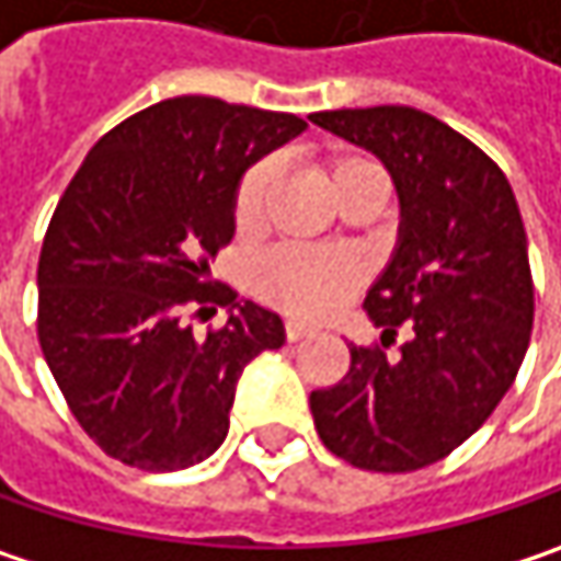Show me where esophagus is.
<instances>
[{"instance_id": "1", "label": "esophagus", "mask_w": 561, "mask_h": 561, "mask_svg": "<svg viewBox=\"0 0 561 561\" xmlns=\"http://www.w3.org/2000/svg\"><path fill=\"white\" fill-rule=\"evenodd\" d=\"M314 328H308V324H298V321H285V340L288 343H295V340H305V336H311Z\"/></svg>"}]
</instances>
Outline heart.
I'll list each match as a JSON object with an SVG mask.
<instances>
[{
    "label": "heart",
    "mask_w": 561,
    "mask_h": 561,
    "mask_svg": "<svg viewBox=\"0 0 561 561\" xmlns=\"http://www.w3.org/2000/svg\"><path fill=\"white\" fill-rule=\"evenodd\" d=\"M321 179L336 202L366 185H382L385 170L366 153H331L321 160ZM276 192V163H253L233 192V225L240 233L263 228L270 202ZM366 279L363 263L343 250H308V247H276L253 266V291L266 305L291 318H324L336 311Z\"/></svg>",
    "instance_id": "heart-1"
}]
</instances>
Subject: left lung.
Instances as JSON below:
<instances>
[{
  "instance_id": "1",
  "label": "left lung",
  "mask_w": 561,
  "mask_h": 561,
  "mask_svg": "<svg viewBox=\"0 0 561 561\" xmlns=\"http://www.w3.org/2000/svg\"><path fill=\"white\" fill-rule=\"evenodd\" d=\"M373 150L401 198L398 250L366 295L382 346H353L333 388L311 391L321 443L366 472L439 462L494 414L534 331L527 230L501 167L421 108L314 112ZM398 330L409 340L383 353Z\"/></svg>"
}]
</instances>
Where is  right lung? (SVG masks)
Here are the masks:
<instances>
[{
  "label": "right lung",
  "instance_id": "right-lung-1",
  "mask_svg": "<svg viewBox=\"0 0 561 561\" xmlns=\"http://www.w3.org/2000/svg\"><path fill=\"white\" fill-rule=\"evenodd\" d=\"M308 128L211 95L157 102L112 128L60 195L37 260V340L79 427L144 472H179L228 436L233 388L279 314L208 279L233 237L243 170ZM231 311L195 337L185 317Z\"/></svg>",
  "mask_w": 561,
  "mask_h": 561
}]
</instances>
